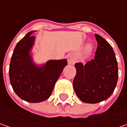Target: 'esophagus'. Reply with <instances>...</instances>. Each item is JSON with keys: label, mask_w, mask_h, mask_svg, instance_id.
Listing matches in <instances>:
<instances>
[{"label": "esophagus", "mask_w": 127, "mask_h": 127, "mask_svg": "<svg viewBox=\"0 0 127 127\" xmlns=\"http://www.w3.org/2000/svg\"><path fill=\"white\" fill-rule=\"evenodd\" d=\"M76 61V57L74 54H71L68 56V62L69 64H74Z\"/></svg>", "instance_id": "34e87169"}]
</instances>
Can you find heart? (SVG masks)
Listing matches in <instances>:
<instances>
[{"instance_id":"obj_1","label":"heart","mask_w":127,"mask_h":127,"mask_svg":"<svg viewBox=\"0 0 127 127\" xmlns=\"http://www.w3.org/2000/svg\"><path fill=\"white\" fill-rule=\"evenodd\" d=\"M86 49H87L88 51H90V49H91V46H90V45H88L87 47H86Z\"/></svg>"}]
</instances>
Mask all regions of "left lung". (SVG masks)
I'll return each instance as SVG.
<instances>
[{"instance_id": "left-lung-1", "label": "left lung", "mask_w": 127, "mask_h": 127, "mask_svg": "<svg viewBox=\"0 0 127 127\" xmlns=\"http://www.w3.org/2000/svg\"><path fill=\"white\" fill-rule=\"evenodd\" d=\"M97 48L94 59L85 65L76 63L73 88L78 98L86 103H97L114 92L118 78V66L112 47L104 38L95 34Z\"/></svg>"}]
</instances>
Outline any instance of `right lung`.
<instances>
[{
	"label": "right lung",
	"instance_id": "1",
	"mask_svg": "<svg viewBox=\"0 0 127 127\" xmlns=\"http://www.w3.org/2000/svg\"><path fill=\"white\" fill-rule=\"evenodd\" d=\"M27 33L15 46L9 68L10 84L15 93L22 100L29 102H40L47 100L60 76L67 60H50L37 66L30 51L35 37Z\"/></svg>",
	"mask_w": 127,
	"mask_h": 127
}]
</instances>
